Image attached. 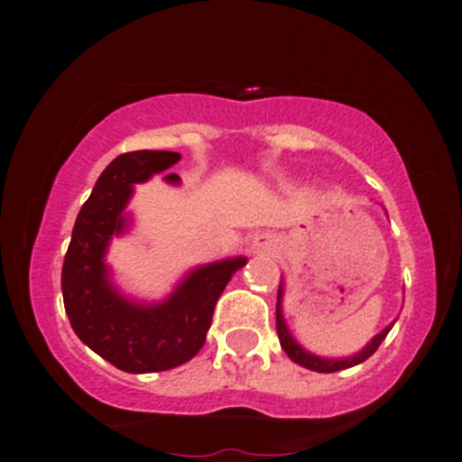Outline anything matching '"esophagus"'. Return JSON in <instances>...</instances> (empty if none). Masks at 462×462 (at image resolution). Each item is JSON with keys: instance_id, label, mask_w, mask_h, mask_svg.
I'll return each mask as SVG.
<instances>
[{"instance_id": "34e87169", "label": "esophagus", "mask_w": 462, "mask_h": 462, "mask_svg": "<svg viewBox=\"0 0 462 462\" xmlns=\"http://www.w3.org/2000/svg\"><path fill=\"white\" fill-rule=\"evenodd\" d=\"M251 251H254V254H274V251H276V236L270 235V232L255 235L254 244H251Z\"/></svg>"}]
</instances>
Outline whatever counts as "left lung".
Returning <instances> with one entry per match:
<instances>
[{
  "instance_id": "obj_1",
  "label": "left lung",
  "mask_w": 462,
  "mask_h": 462,
  "mask_svg": "<svg viewBox=\"0 0 462 462\" xmlns=\"http://www.w3.org/2000/svg\"><path fill=\"white\" fill-rule=\"evenodd\" d=\"M391 328H393V323L391 326L383 328L379 335L372 337L370 342H367V346H363L358 353L348 356V358H323V356H316V353L307 351V348H304L302 344L295 339V337H292V332L288 330L286 319H283V281L279 283V295H276V332H279L281 348L288 353V358H291L292 363L302 365V367H307V370L339 372V370H346V367H353V365L365 363V360L370 358L372 353L379 348V344L386 339V335L391 332Z\"/></svg>"
}]
</instances>
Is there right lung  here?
I'll list each match as a JSON object with an SVG mask.
<instances>
[{"mask_svg":"<svg viewBox=\"0 0 462 462\" xmlns=\"http://www.w3.org/2000/svg\"><path fill=\"white\" fill-rule=\"evenodd\" d=\"M181 160L174 151H132L102 171L76 216L62 264V298L69 323L86 346L130 374L164 372L188 363L204 346L220 292L244 255L199 264L160 302H143L120 291L111 279L106 251L114 236L132 226L127 204L136 183L167 171ZM179 186L181 179L167 174Z\"/></svg>","mask_w":462,"mask_h":462,"instance_id":"right-lung-1","label":"right lung"}]
</instances>
